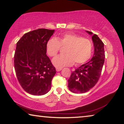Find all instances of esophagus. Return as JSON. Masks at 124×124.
Masks as SVG:
<instances>
[{
    "mask_svg": "<svg viewBox=\"0 0 124 124\" xmlns=\"http://www.w3.org/2000/svg\"><path fill=\"white\" fill-rule=\"evenodd\" d=\"M62 70V68H56V71H57V72H59V71H60Z\"/></svg>",
    "mask_w": 124,
    "mask_h": 124,
    "instance_id": "34e87169",
    "label": "esophagus"
}]
</instances>
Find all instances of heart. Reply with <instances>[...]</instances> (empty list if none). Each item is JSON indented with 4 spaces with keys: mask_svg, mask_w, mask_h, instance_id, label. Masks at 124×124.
I'll return each mask as SVG.
<instances>
[{
    "mask_svg": "<svg viewBox=\"0 0 124 124\" xmlns=\"http://www.w3.org/2000/svg\"><path fill=\"white\" fill-rule=\"evenodd\" d=\"M61 47L66 48L65 55L56 56L52 60L57 68L70 66L75 62L76 65L83 64L89 59L92 54L93 45L87 39L76 35L67 33L55 38H51L46 44L47 53L49 56L56 55Z\"/></svg>",
    "mask_w": 124,
    "mask_h": 124,
    "instance_id": "obj_1",
    "label": "heart"
}]
</instances>
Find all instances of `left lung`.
<instances>
[{"mask_svg": "<svg viewBox=\"0 0 124 124\" xmlns=\"http://www.w3.org/2000/svg\"><path fill=\"white\" fill-rule=\"evenodd\" d=\"M92 36L94 53L91 60L73 71L68 79V88L73 93L87 92L95 85L100 77L105 62L104 43L96 34L86 31Z\"/></svg>", "mask_w": 124, "mask_h": 124, "instance_id": "8db88e82", "label": "left lung"}]
</instances>
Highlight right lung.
<instances>
[{"label":"right lung","instance_id":"1","mask_svg":"<svg viewBox=\"0 0 124 124\" xmlns=\"http://www.w3.org/2000/svg\"><path fill=\"white\" fill-rule=\"evenodd\" d=\"M54 31L32 30L25 33L16 44L14 66L17 79L31 95L40 96L51 89L56 70L46 55V44Z\"/></svg>","mask_w":124,"mask_h":124}]
</instances>
